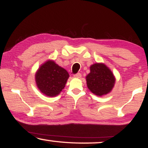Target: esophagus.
Instances as JSON below:
<instances>
[{"instance_id": "obj_1", "label": "esophagus", "mask_w": 148, "mask_h": 148, "mask_svg": "<svg viewBox=\"0 0 148 148\" xmlns=\"http://www.w3.org/2000/svg\"><path fill=\"white\" fill-rule=\"evenodd\" d=\"M74 76L76 78H81V73H77V74H74Z\"/></svg>"}]
</instances>
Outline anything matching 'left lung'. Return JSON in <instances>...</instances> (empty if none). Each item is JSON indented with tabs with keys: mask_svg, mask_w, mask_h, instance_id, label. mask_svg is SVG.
<instances>
[{
	"mask_svg": "<svg viewBox=\"0 0 148 148\" xmlns=\"http://www.w3.org/2000/svg\"><path fill=\"white\" fill-rule=\"evenodd\" d=\"M86 81L88 89L97 95L101 96L111 92L115 79L105 64L96 63L91 65L90 73L86 76Z\"/></svg>",
	"mask_w": 148,
	"mask_h": 148,
	"instance_id": "obj_1",
	"label": "left lung"
}]
</instances>
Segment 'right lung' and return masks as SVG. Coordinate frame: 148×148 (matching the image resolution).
<instances>
[{
    "instance_id": "1",
    "label": "right lung",
    "mask_w": 148,
    "mask_h": 148,
    "mask_svg": "<svg viewBox=\"0 0 148 148\" xmlns=\"http://www.w3.org/2000/svg\"><path fill=\"white\" fill-rule=\"evenodd\" d=\"M69 74L65 69L49 60L42 64L35 74L37 87L43 94L49 97L56 96L63 89Z\"/></svg>"
}]
</instances>
